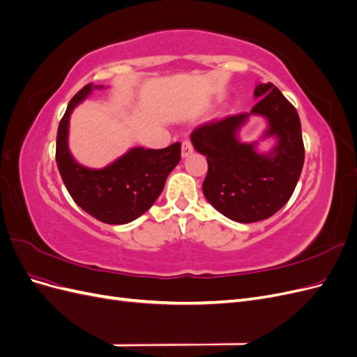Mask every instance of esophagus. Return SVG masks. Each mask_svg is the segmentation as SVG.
Segmentation results:
<instances>
[{"mask_svg":"<svg viewBox=\"0 0 357 357\" xmlns=\"http://www.w3.org/2000/svg\"><path fill=\"white\" fill-rule=\"evenodd\" d=\"M192 152H193L192 143L189 142V139H183V143H181V156L186 158V156H189Z\"/></svg>","mask_w":357,"mask_h":357,"instance_id":"obj_1","label":"esophagus"}]
</instances>
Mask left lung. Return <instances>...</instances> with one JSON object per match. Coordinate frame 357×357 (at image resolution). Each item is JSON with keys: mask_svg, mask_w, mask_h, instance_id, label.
I'll return each instance as SVG.
<instances>
[{"mask_svg": "<svg viewBox=\"0 0 357 357\" xmlns=\"http://www.w3.org/2000/svg\"><path fill=\"white\" fill-rule=\"evenodd\" d=\"M259 98L250 113L228 116L193 129L192 144L207 156L208 172L202 183L204 197L226 218L252 223L271 218L290 199L304 165L298 112L273 83L257 84ZM252 114L270 122L266 136L279 143L271 154H256L254 144H240L236 131Z\"/></svg>", "mask_w": 357, "mask_h": 357, "instance_id": "obj_1", "label": "left lung"}]
</instances>
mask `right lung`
I'll use <instances>...</instances> for the list:
<instances>
[{"label": "right lung", "mask_w": 357, "mask_h": 357, "mask_svg": "<svg viewBox=\"0 0 357 357\" xmlns=\"http://www.w3.org/2000/svg\"><path fill=\"white\" fill-rule=\"evenodd\" d=\"M91 91L92 84H86L75 93L59 122L56 135L59 174L74 202L92 218L109 225L129 223L155 204L168 174L178 164L181 146L174 143L165 149L135 147L102 169L77 164L68 150V122L74 107Z\"/></svg>", "instance_id": "1"}]
</instances>
